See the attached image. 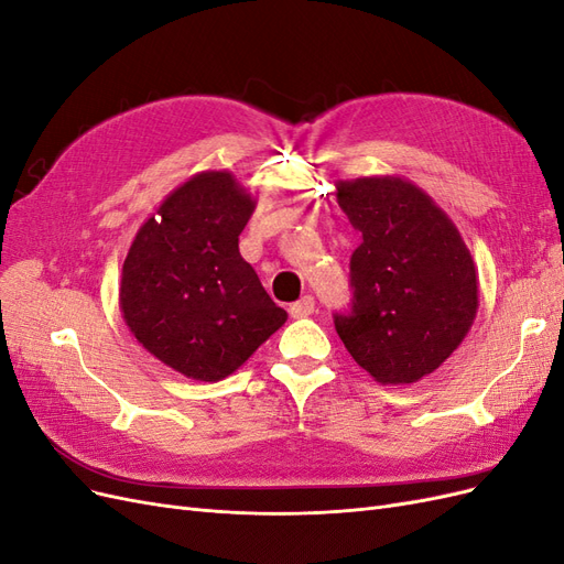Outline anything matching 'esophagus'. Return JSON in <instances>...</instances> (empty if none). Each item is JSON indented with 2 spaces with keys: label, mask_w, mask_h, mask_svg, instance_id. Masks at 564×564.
<instances>
[{
  "label": "esophagus",
  "mask_w": 564,
  "mask_h": 564,
  "mask_svg": "<svg viewBox=\"0 0 564 564\" xmlns=\"http://www.w3.org/2000/svg\"><path fill=\"white\" fill-rule=\"evenodd\" d=\"M289 313H292V317H308L315 313V299L313 296H303L301 301H296L292 308H289Z\"/></svg>",
  "instance_id": "1"
}]
</instances>
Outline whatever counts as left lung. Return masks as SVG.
<instances>
[{
    "label": "left lung",
    "mask_w": 564,
    "mask_h": 564,
    "mask_svg": "<svg viewBox=\"0 0 564 564\" xmlns=\"http://www.w3.org/2000/svg\"><path fill=\"white\" fill-rule=\"evenodd\" d=\"M336 202L362 235L350 259L352 308L334 315L336 332L373 381L416 383L473 327V256L452 218L402 176L336 181Z\"/></svg>",
    "instance_id": "8db88e82"
}]
</instances>
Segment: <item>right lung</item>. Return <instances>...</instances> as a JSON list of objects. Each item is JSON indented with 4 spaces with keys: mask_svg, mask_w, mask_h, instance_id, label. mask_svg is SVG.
I'll return each mask as SVG.
<instances>
[{
    "mask_svg": "<svg viewBox=\"0 0 564 564\" xmlns=\"http://www.w3.org/2000/svg\"><path fill=\"white\" fill-rule=\"evenodd\" d=\"M256 199L230 172H199L135 232L119 311L135 340L193 381L240 369L286 322L240 256Z\"/></svg>",
    "mask_w": 564,
    "mask_h": 564,
    "instance_id": "1",
    "label": "right lung"
}]
</instances>
